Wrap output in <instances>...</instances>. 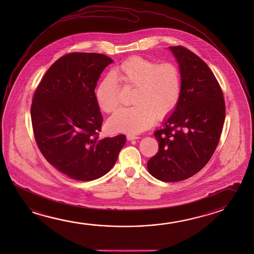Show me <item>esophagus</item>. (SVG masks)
Wrapping results in <instances>:
<instances>
[{"label": "esophagus", "instance_id": "34e87169", "mask_svg": "<svg viewBox=\"0 0 254 254\" xmlns=\"http://www.w3.org/2000/svg\"><path fill=\"white\" fill-rule=\"evenodd\" d=\"M127 139L128 141H132V140H136V139H139V137L136 136V135H133V134H127Z\"/></svg>", "mask_w": 254, "mask_h": 254}]
</instances>
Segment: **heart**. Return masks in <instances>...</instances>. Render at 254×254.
<instances>
[{
	"label": "heart",
	"instance_id": "heart-1",
	"mask_svg": "<svg viewBox=\"0 0 254 254\" xmlns=\"http://www.w3.org/2000/svg\"><path fill=\"white\" fill-rule=\"evenodd\" d=\"M115 74L127 87H135L132 107L121 108L109 119L108 127L118 133H138L150 127L155 120L163 121L174 113L179 103L182 78L173 63H159L133 57L116 67ZM120 85L108 74L96 87L95 97L104 113L120 104Z\"/></svg>",
	"mask_w": 254,
	"mask_h": 254
}]
</instances>
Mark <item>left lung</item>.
<instances>
[{"label": "left lung", "instance_id": "8db88e82", "mask_svg": "<svg viewBox=\"0 0 254 254\" xmlns=\"http://www.w3.org/2000/svg\"><path fill=\"white\" fill-rule=\"evenodd\" d=\"M169 49L179 64L181 97L164 127L154 133L158 150L147 168L155 178L174 183L195 175L212 158L226 108L221 87L207 64L184 47Z\"/></svg>", "mask_w": 254, "mask_h": 254}]
</instances>
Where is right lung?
I'll use <instances>...</instances> for the list:
<instances>
[{
    "label": "right lung",
    "mask_w": 254,
    "mask_h": 254,
    "mask_svg": "<svg viewBox=\"0 0 254 254\" xmlns=\"http://www.w3.org/2000/svg\"><path fill=\"white\" fill-rule=\"evenodd\" d=\"M112 63L98 53L64 55L34 92L31 118L38 148L48 162L71 179L88 182L107 174L126 143L124 134L99 137L103 117L95 88Z\"/></svg>",
    "instance_id": "obj_1"
}]
</instances>
